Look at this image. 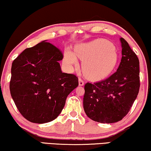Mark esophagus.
Segmentation results:
<instances>
[{
  "label": "esophagus",
  "instance_id": "34e87169",
  "mask_svg": "<svg viewBox=\"0 0 151 151\" xmlns=\"http://www.w3.org/2000/svg\"><path fill=\"white\" fill-rule=\"evenodd\" d=\"M79 86H84V81H83V80H82L81 79V78H79Z\"/></svg>",
  "mask_w": 151,
  "mask_h": 151
}]
</instances>
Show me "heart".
I'll list each match as a JSON object with an SVG mask.
<instances>
[{"label":"heart","instance_id":"obj_1","mask_svg":"<svg viewBox=\"0 0 151 151\" xmlns=\"http://www.w3.org/2000/svg\"><path fill=\"white\" fill-rule=\"evenodd\" d=\"M82 61L84 76L91 80H101L110 76L116 67L119 54L112 43L104 39H96L76 45L74 52L67 47L63 63L68 68L78 65V58Z\"/></svg>","mask_w":151,"mask_h":151}]
</instances>
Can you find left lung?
<instances>
[{"label": "left lung", "instance_id": "left-lung-1", "mask_svg": "<svg viewBox=\"0 0 151 151\" xmlns=\"http://www.w3.org/2000/svg\"><path fill=\"white\" fill-rule=\"evenodd\" d=\"M122 58L116 71L100 82L86 83L83 106L87 116L101 123L121 121L138 95L139 63L123 38H120Z\"/></svg>", "mask_w": 151, "mask_h": 151}]
</instances>
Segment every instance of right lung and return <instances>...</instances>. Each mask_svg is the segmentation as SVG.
<instances>
[{"instance_id":"right-lung-1","label":"right lung","mask_w":151,"mask_h":151,"mask_svg":"<svg viewBox=\"0 0 151 151\" xmlns=\"http://www.w3.org/2000/svg\"><path fill=\"white\" fill-rule=\"evenodd\" d=\"M63 54L42 41L24 50L12 66L10 92L19 112L31 123H48L62 112L69 94L78 86L73 74L63 73Z\"/></svg>"}]
</instances>
